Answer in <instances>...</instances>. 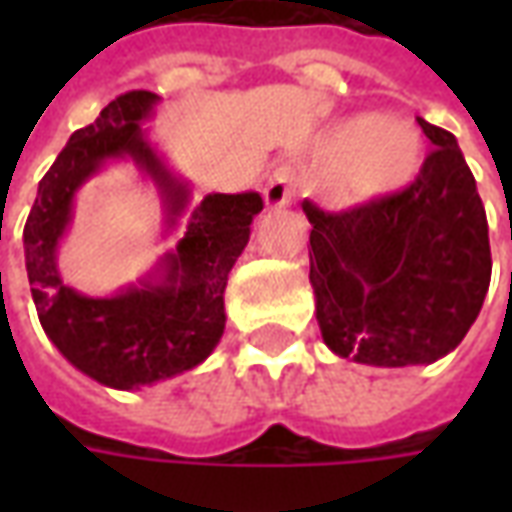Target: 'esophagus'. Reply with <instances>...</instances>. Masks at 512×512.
I'll return each mask as SVG.
<instances>
[{
    "label": "esophagus",
    "mask_w": 512,
    "mask_h": 512,
    "mask_svg": "<svg viewBox=\"0 0 512 512\" xmlns=\"http://www.w3.org/2000/svg\"><path fill=\"white\" fill-rule=\"evenodd\" d=\"M299 197V183L296 172L290 167H279L266 186V205L268 208H285Z\"/></svg>",
    "instance_id": "1"
}]
</instances>
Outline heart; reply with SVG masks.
<instances>
[{
	"label": "heart",
	"mask_w": 512,
	"mask_h": 512,
	"mask_svg": "<svg viewBox=\"0 0 512 512\" xmlns=\"http://www.w3.org/2000/svg\"><path fill=\"white\" fill-rule=\"evenodd\" d=\"M326 147L332 158H343L337 167V189L345 197L397 189L414 178L419 167L417 134L400 120L356 117L337 128Z\"/></svg>",
	"instance_id": "obj_1"
}]
</instances>
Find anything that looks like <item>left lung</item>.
Wrapping results in <instances>:
<instances>
[{"label":"left lung","mask_w":512,"mask_h":512,"mask_svg":"<svg viewBox=\"0 0 512 512\" xmlns=\"http://www.w3.org/2000/svg\"><path fill=\"white\" fill-rule=\"evenodd\" d=\"M417 123L433 147L408 186L343 211L301 205L323 340L362 365H430L450 354L491 282L472 169L450 131Z\"/></svg>","instance_id":"1"}]
</instances>
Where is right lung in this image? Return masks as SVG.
<instances>
[{
    "label": "right lung",
    "instance_id": "right-lung-1",
    "mask_svg": "<svg viewBox=\"0 0 512 512\" xmlns=\"http://www.w3.org/2000/svg\"><path fill=\"white\" fill-rule=\"evenodd\" d=\"M156 104L147 90H128L79 128L43 175L24 224V255L43 332L60 354L95 381L115 389L153 384L200 365L224 332V288L249 241L260 194H208L167 257L161 285H142L115 299H87L65 288L54 249L71 219L73 191L104 161L131 156L158 180L169 219L186 205V189L169 178L142 139L139 123Z\"/></svg>",
    "mask_w": 512,
    "mask_h": 512
}]
</instances>
